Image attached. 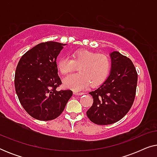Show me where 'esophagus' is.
I'll return each mask as SVG.
<instances>
[{"instance_id": "obj_1", "label": "esophagus", "mask_w": 157, "mask_h": 157, "mask_svg": "<svg viewBox=\"0 0 157 157\" xmlns=\"http://www.w3.org/2000/svg\"><path fill=\"white\" fill-rule=\"evenodd\" d=\"M74 94L75 95H83V92H80V91H74Z\"/></svg>"}]
</instances>
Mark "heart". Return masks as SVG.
Instances as JSON below:
<instances>
[{
    "mask_svg": "<svg viewBox=\"0 0 157 157\" xmlns=\"http://www.w3.org/2000/svg\"><path fill=\"white\" fill-rule=\"evenodd\" d=\"M79 67V74H71L63 80L67 89L78 91L91 84L96 87L102 84L111 70V61L106 55L98 54L88 50L76 51L68 56L61 57L57 61V68L61 74H70Z\"/></svg>",
    "mask_w": 157,
    "mask_h": 157,
    "instance_id": "b5f03b06",
    "label": "heart"
}]
</instances>
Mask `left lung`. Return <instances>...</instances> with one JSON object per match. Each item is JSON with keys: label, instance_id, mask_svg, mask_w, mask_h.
<instances>
[{"label": "left lung", "instance_id": "8db88e82", "mask_svg": "<svg viewBox=\"0 0 157 157\" xmlns=\"http://www.w3.org/2000/svg\"><path fill=\"white\" fill-rule=\"evenodd\" d=\"M111 71L106 81L95 91L92 106L86 111L90 121L98 125L119 121L128 112L136 96L137 74L132 61L118 51L111 53Z\"/></svg>", "mask_w": 157, "mask_h": 157}]
</instances>
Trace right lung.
Masks as SVG:
<instances>
[{"label": "right lung", "instance_id": "add662e5", "mask_svg": "<svg viewBox=\"0 0 157 157\" xmlns=\"http://www.w3.org/2000/svg\"><path fill=\"white\" fill-rule=\"evenodd\" d=\"M66 44L47 41L24 53L17 65L15 89L21 104L34 119L51 121L63 112L73 95L71 90H60L56 59Z\"/></svg>", "mask_w": 157, "mask_h": 157}]
</instances>
